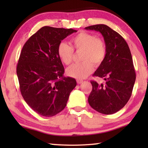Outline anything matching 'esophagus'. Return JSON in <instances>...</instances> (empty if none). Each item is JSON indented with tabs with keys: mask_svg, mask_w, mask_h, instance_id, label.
I'll list each match as a JSON object with an SVG mask.
<instances>
[{
	"mask_svg": "<svg viewBox=\"0 0 148 148\" xmlns=\"http://www.w3.org/2000/svg\"><path fill=\"white\" fill-rule=\"evenodd\" d=\"M76 82H77V83L78 84H80L83 83V80H82V79H77L76 80Z\"/></svg>",
	"mask_w": 148,
	"mask_h": 148,
	"instance_id": "34e87169",
	"label": "esophagus"
}]
</instances>
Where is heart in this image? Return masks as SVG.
<instances>
[{
  "instance_id": "b5f03b06",
  "label": "heart",
  "mask_w": 148,
  "mask_h": 148,
  "mask_svg": "<svg viewBox=\"0 0 148 148\" xmlns=\"http://www.w3.org/2000/svg\"><path fill=\"white\" fill-rule=\"evenodd\" d=\"M72 47L64 42L57 47V54L64 64L69 65L72 61L74 49L82 50L81 60L83 62L72 64L66 70L69 76L77 79L86 78L91 74L95 66L102 64L106 55V47L101 38L86 32H81L71 39Z\"/></svg>"
}]
</instances>
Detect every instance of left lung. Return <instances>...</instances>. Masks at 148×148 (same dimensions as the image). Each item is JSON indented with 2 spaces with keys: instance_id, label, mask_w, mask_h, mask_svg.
Wrapping results in <instances>:
<instances>
[{
  "instance_id": "obj_1",
  "label": "left lung",
  "mask_w": 148,
  "mask_h": 148,
  "mask_svg": "<svg viewBox=\"0 0 148 148\" xmlns=\"http://www.w3.org/2000/svg\"><path fill=\"white\" fill-rule=\"evenodd\" d=\"M86 30L101 32L106 44V55L93 76L103 77L105 84L91 81L88 102L92 108L103 114L118 112L129 101L136 79L128 44L117 32L106 25L87 27Z\"/></svg>"
}]
</instances>
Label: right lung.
I'll return each instance as SVG.
<instances>
[{"label":"right lung","instance_id":"right-lung-1","mask_svg":"<svg viewBox=\"0 0 148 148\" xmlns=\"http://www.w3.org/2000/svg\"><path fill=\"white\" fill-rule=\"evenodd\" d=\"M72 29L45 26L26 42L17 66L21 93L27 104L39 115L51 117L66 106L76 86L73 77L64 76V69L57 47Z\"/></svg>","mask_w":148,"mask_h":148}]
</instances>
